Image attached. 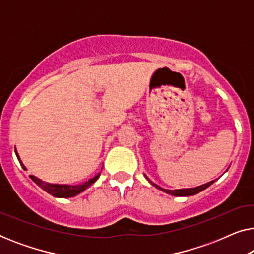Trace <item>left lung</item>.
Masks as SVG:
<instances>
[{
  "label": "left lung",
  "mask_w": 254,
  "mask_h": 254,
  "mask_svg": "<svg viewBox=\"0 0 254 254\" xmlns=\"http://www.w3.org/2000/svg\"><path fill=\"white\" fill-rule=\"evenodd\" d=\"M145 178L148 179V182L151 184L152 186H155L156 189H158V190H163V192H165V193H168V194H171V195H175V196H190V195H195V194H197V193H200L201 190H206L207 187H209L211 184H213L215 180H213V182H209V183H207V184H203V185H201V186H197V187H193V189H182V190H165V189H162L161 186H158V185H156L155 183H152L150 179L148 178L147 176H145Z\"/></svg>",
  "instance_id": "1"
}]
</instances>
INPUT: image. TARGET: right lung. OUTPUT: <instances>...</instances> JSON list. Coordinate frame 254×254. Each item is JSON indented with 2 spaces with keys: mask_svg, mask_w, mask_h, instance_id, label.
I'll use <instances>...</instances> for the list:
<instances>
[{
  "mask_svg": "<svg viewBox=\"0 0 254 254\" xmlns=\"http://www.w3.org/2000/svg\"><path fill=\"white\" fill-rule=\"evenodd\" d=\"M15 152H16L17 158H18V161L20 163V165H22V168L24 170H26V168L24 166L22 161H20L19 155H18V152H17L16 148H15ZM99 176H100V173H98V175L93 177V178L89 179L88 182L79 184V185H59V184L45 183V182H43V180L37 178V177H34V176H30V178L32 179L38 186L41 187V189H43L45 192L51 194V195H53L55 197H71V196L77 195V194H79V193H82L83 190H85L86 189H88V187L91 186L92 184L99 178Z\"/></svg>",
  "mask_w": 254,
  "mask_h": 254,
  "instance_id": "add662e5",
  "label": "right lung"
}]
</instances>
